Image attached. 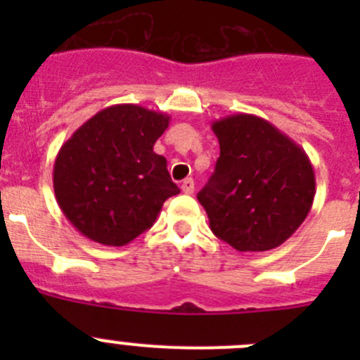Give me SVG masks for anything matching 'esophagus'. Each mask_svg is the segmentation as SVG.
<instances>
[{
    "label": "esophagus",
    "mask_w": 360,
    "mask_h": 360,
    "mask_svg": "<svg viewBox=\"0 0 360 360\" xmlns=\"http://www.w3.org/2000/svg\"><path fill=\"white\" fill-rule=\"evenodd\" d=\"M180 187H182V191L186 195H191V193L195 191V180H193V178H186Z\"/></svg>",
    "instance_id": "1"
}]
</instances>
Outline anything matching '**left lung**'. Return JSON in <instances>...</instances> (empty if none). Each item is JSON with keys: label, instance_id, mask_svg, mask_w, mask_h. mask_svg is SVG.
Returning <instances> with one entry per match:
<instances>
[{"label": "left lung", "instance_id": "1", "mask_svg": "<svg viewBox=\"0 0 360 360\" xmlns=\"http://www.w3.org/2000/svg\"><path fill=\"white\" fill-rule=\"evenodd\" d=\"M219 158L198 193L209 225L240 252H263L288 240L316 196L310 158L262 117L238 113L212 122Z\"/></svg>", "mask_w": 360, "mask_h": 360}]
</instances>
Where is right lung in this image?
<instances>
[{
  "instance_id": "add662e5",
  "label": "right lung",
  "mask_w": 360,
  "mask_h": 360,
  "mask_svg": "<svg viewBox=\"0 0 360 360\" xmlns=\"http://www.w3.org/2000/svg\"><path fill=\"white\" fill-rule=\"evenodd\" d=\"M169 120L136 104H115L95 113L61 146L53 193L82 236L122 247L148 231L165 200L180 193L167 160L153 151Z\"/></svg>"
}]
</instances>
